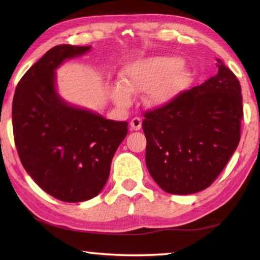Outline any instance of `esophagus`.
Returning <instances> with one entry per match:
<instances>
[{
    "label": "esophagus",
    "instance_id": "obj_1",
    "mask_svg": "<svg viewBox=\"0 0 260 260\" xmlns=\"http://www.w3.org/2000/svg\"><path fill=\"white\" fill-rule=\"evenodd\" d=\"M130 125L134 130H140L142 127V119L140 118V117H134V118L131 119Z\"/></svg>",
    "mask_w": 260,
    "mask_h": 260
}]
</instances>
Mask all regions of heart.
Here are the masks:
<instances>
[{
	"label": "heart",
	"instance_id": "obj_1",
	"mask_svg": "<svg viewBox=\"0 0 260 260\" xmlns=\"http://www.w3.org/2000/svg\"><path fill=\"white\" fill-rule=\"evenodd\" d=\"M123 85H116L111 97L118 105L127 106L131 93L148 92L152 105L168 103L183 92L189 83V73L181 61L172 56H155L130 63L122 74Z\"/></svg>",
	"mask_w": 260,
	"mask_h": 260
}]
</instances>
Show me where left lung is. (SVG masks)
I'll return each mask as SVG.
<instances>
[{"instance_id": "left-lung-1", "label": "left lung", "mask_w": 260, "mask_h": 260, "mask_svg": "<svg viewBox=\"0 0 260 260\" xmlns=\"http://www.w3.org/2000/svg\"><path fill=\"white\" fill-rule=\"evenodd\" d=\"M216 61V76L143 113L145 162L167 193L206 189L239 144L244 115L240 83L221 60Z\"/></svg>"}]
</instances>
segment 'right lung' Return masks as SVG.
<instances>
[{
    "instance_id": "1",
    "label": "right lung",
    "mask_w": 260,
    "mask_h": 260,
    "mask_svg": "<svg viewBox=\"0 0 260 260\" xmlns=\"http://www.w3.org/2000/svg\"><path fill=\"white\" fill-rule=\"evenodd\" d=\"M90 46L58 45L24 73L13 99V133L23 168L46 193L63 202L101 193L127 122L66 104L55 91V69Z\"/></svg>"
}]
</instances>
